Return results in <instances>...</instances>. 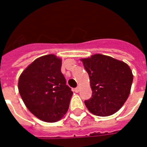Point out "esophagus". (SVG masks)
<instances>
[{"instance_id":"esophagus-1","label":"esophagus","mask_w":147,"mask_h":147,"mask_svg":"<svg viewBox=\"0 0 147 147\" xmlns=\"http://www.w3.org/2000/svg\"><path fill=\"white\" fill-rule=\"evenodd\" d=\"M79 89H80V87L78 86L77 88H75V92H79Z\"/></svg>"}]
</instances>
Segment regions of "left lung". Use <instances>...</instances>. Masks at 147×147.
I'll list each match as a JSON object with an SVG mask.
<instances>
[{
  "label": "left lung",
  "instance_id": "obj_1",
  "mask_svg": "<svg viewBox=\"0 0 147 147\" xmlns=\"http://www.w3.org/2000/svg\"><path fill=\"white\" fill-rule=\"evenodd\" d=\"M88 72L92 96L85 101L88 111L98 116L116 113L130 93L133 75L124 61L95 54L81 59Z\"/></svg>",
  "mask_w": 147,
  "mask_h": 147
}]
</instances>
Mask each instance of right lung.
I'll return each mask as SVG.
<instances>
[{
	"instance_id": "add662e5",
	"label": "right lung",
	"mask_w": 147,
	"mask_h": 147,
	"mask_svg": "<svg viewBox=\"0 0 147 147\" xmlns=\"http://www.w3.org/2000/svg\"><path fill=\"white\" fill-rule=\"evenodd\" d=\"M61 59L50 54L39 57L22 71L18 91L31 113L47 123L60 120L69 109L73 92L61 72Z\"/></svg>"
}]
</instances>
